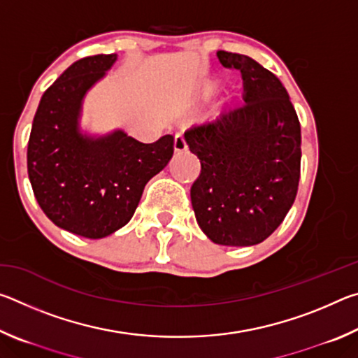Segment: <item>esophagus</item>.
<instances>
[{"label": "esophagus", "instance_id": "esophagus-1", "mask_svg": "<svg viewBox=\"0 0 358 358\" xmlns=\"http://www.w3.org/2000/svg\"><path fill=\"white\" fill-rule=\"evenodd\" d=\"M173 145H175V151H177V153H183V151L187 150V142H186V138H185L183 134L175 136V143Z\"/></svg>", "mask_w": 358, "mask_h": 358}]
</instances>
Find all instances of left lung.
Masks as SVG:
<instances>
[{
	"label": "left lung",
	"mask_w": 358,
	"mask_h": 358,
	"mask_svg": "<svg viewBox=\"0 0 358 358\" xmlns=\"http://www.w3.org/2000/svg\"><path fill=\"white\" fill-rule=\"evenodd\" d=\"M243 78V104L185 131L201 159L191 186L197 224L217 245L268 238L295 201L300 180V121L273 72L240 53L217 52Z\"/></svg>",
	"instance_id": "8db88e82"
}]
</instances>
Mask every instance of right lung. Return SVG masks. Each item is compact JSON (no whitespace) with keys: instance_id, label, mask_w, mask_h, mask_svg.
<instances>
[{"instance_id":"obj_1","label":"right lung","mask_w":358,"mask_h":358,"mask_svg":"<svg viewBox=\"0 0 358 358\" xmlns=\"http://www.w3.org/2000/svg\"><path fill=\"white\" fill-rule=\"evenodd\" d=\"M117 55L71 64L42 94L28 141V177L39 207L58 227L102 238L128 224L145 185L167 166L173 136L142 143L123 131L92 138L78 129L85 93Z\"/></svg>"}]
</instances>
